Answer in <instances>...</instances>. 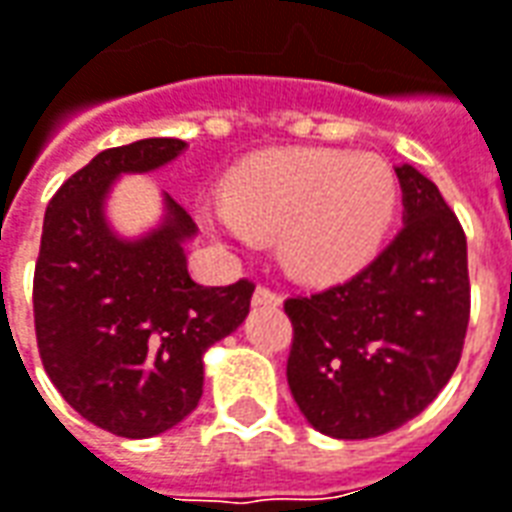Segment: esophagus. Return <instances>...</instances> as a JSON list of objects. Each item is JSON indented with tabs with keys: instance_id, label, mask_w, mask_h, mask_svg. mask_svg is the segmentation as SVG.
I'll return each instance as SVG.
<instances>
[{
	"instance_id": "obj_1",
	"label": "esophagus",
	"mask_w": 512,
	"mask_h": 512,
	"mask_svg": "<svg viewBox=\"0 0 512 512\" xmlns=\"http://www.w3.org/2000/svg\"><path fill=\"white\" fill-rule=\"evenodd\" d=\"M252 302H255V305H280V302H283V297H280L274 288H269V285H257Z\"/></svg>"
}]
</instances>
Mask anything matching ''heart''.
<instances>
[{"mask_svg":"<svg viewBox=\"0 0 512 512\" xmlns=\"http://www.w3.org/2000/svg\"><path fill=\"white\" fill-rule=\"evenodd\" d=\"M395 207V179L373 154L274 151L232 173L227 207L204 210L224 235H280L285 266L330 280L367 263Z\"/></svg>","mask_w":512,"mask_h":512,"instance_id":"heart-1","label":"heart"}]
</instances>
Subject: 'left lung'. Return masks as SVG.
<instances>
[{
	"mask_svg": "<svg viewBox=\"0 0 512 512\" xmlns=\"http://www.w3.org/2000/svg\"><path fill=\"white\" fill-rule=\"evenodd\" d=\"M406 224L350 280L283 302L288 387L322 434L367 440L429 406L454 375L471 316L468 243L437 184L398 168Z\"/></svg>",
	"mask_w": 512,
	"mask_h": 512,
	"instance_id": "left-lung-1",
	"label": "left lung"
}]
</instances>
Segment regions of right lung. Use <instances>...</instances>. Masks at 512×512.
I'll use <instances>...</instances> for the list:
<instances>
[{
    "mask_svg": "<svg viewBox=\"0 0 512 512\" xmlns=\"http://www.w3.org/2000/svg\"><path fill=\"white\" fill-rule=\"evenodd\" d=\"M182 139H139L97 154L47 204L33 319L41 364L75 412L120 437H154L201 398L204 350L249 314L255 283L198 285L182 241L193 218L168 196V221L139 243L103 221L114 176L154 170L182 154Z\"/></svg>",
    "mask_w": 512,
    "mask_h": 512,
    "instance_id": "right-lung-1",
    "label": "right lung"
}]
</instances>
